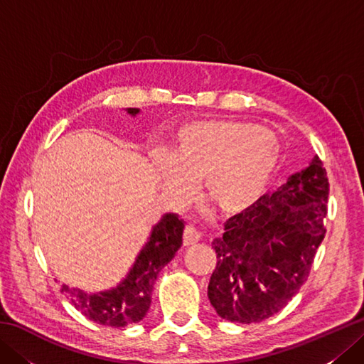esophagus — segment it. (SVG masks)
<instances>
[{
	"instance_id": "34e87169",
	"label": "esophagus",
	"mask_w": 364,
	"mask_h": 364,
	"mask_svg": "<svg viewBox=\"0 0 364 364\" xmlns=\"http://www.w3.org/2000/svg\"><path fill=\"white\" fill-rule=\"evenodd\" d=\"M198 241H200V231L194 225H188L184 228V235H183L184 245H194Z\"/></svg>"
}]
</instances>
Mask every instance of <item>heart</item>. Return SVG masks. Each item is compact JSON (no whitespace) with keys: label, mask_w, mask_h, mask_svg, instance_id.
Listing matches in <instances>:
<instances>
[{"label":"heart","mask_w":364,"mask_h":364,"mask_svg":"<svg viewBox=\"0 0 364 364\" xmlns=\"http://www.w3.org/2000/svg\"><path fill=\"white\" fill-rule=\"evenodd\" d=\"M280 146L272 131L235 120L184 125L167 151L164 186L186 197L200 180L203 194L223 213H237L264 194Z\"/></svg>","instance_id":"1"}]
</instances>
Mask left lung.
<instances>
[{
	"instance_id": "8db88e82",
	"label": "left lung",
	"mask_w": 364,
	"mask_h": 364,
	"mask_svg": "<svg viewBox=\"0 0 364 364\" xmlns=\"http://www.w3.org/2000/svg\"><path fill=\"white\" fill-rule=\"evenodd\" d=\"M328 178L319 156L225 222L208 299L220 318L253 323L288 305L326 237Z\"/></svg>"
}]
</instances>
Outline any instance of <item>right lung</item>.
I'll use <instances>...</instances> for the list:
<instances>
[{"label":"right lung","instance_id":"right-lung-1","mask_svg":"<svg viewBox=\"0 0 364 364\" xmlns=\"http://www.w3.org/2000/svg\"><path fill=\"white\" fill-rule=\"evenodd\" d=\"M136 115L139 109L129 107ZM184 223L175 214L164 215L136 259L134 267L117 288L87 294L81 289L64 286L63 292L70 304L92 322L105 327H125L144 319L151 304L153 284L159 270L175 257L181 247Z\"/></svg>","mask_w":364,"mask_h":364}]
</instances>
